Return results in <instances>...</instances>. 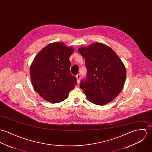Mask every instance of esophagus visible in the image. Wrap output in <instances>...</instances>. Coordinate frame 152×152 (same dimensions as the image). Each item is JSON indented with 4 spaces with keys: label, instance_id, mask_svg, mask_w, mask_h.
Segmentation results:
<instances>
[{
    "label": "esophagus",
    "instance_id": "obj_1",
    "mask_svg": "<svg viewBox=\"0 0 152 152\" xmlns=\"http://www.w3.org/2000/svg\"><path fill=\"white\" fill-rule=\"evenodd\" d=\"M76 79H77V83H79V82H80V74H77L76 76Z\"/></svg>",
    "mask_w": 152,
    "mask_h": 152
}]
</instances>
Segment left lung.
Segmentation results:
<instances>
[{
	"mask_svg": "<svg viewBox=\"0 0 152 152\" xmlns=\"http://www.w3.org/2000/svg\"><path fill=\"white\" fill-rule=\"evenodd\" d=\"M85 59L86 78L80 82L88 100L103 105L113 101L122 91L126 79L125 67L108 46L96 42L78 48Z\"/></svg>",
	"mask_w": 152,
	"mask_h": 152,
	"instance_id": "left-lung-1",
	"label": "left lung"
}]
</instances>
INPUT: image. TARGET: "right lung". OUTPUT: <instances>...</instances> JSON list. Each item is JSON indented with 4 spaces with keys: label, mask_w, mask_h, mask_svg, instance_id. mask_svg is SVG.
Here are the masks:
<instances>
[{
    "label": "right lung",
    "mask_w": 152,
    "mask_h": 152,
    "mask_svg": "<svg viewBox=\"0 0 152 152\" xmlns=\"http://www.w3.org/2000/svg\"><path fill=\"white\" fill-rule=\"evenodd\" d=\"M74 52L60 42L48 44L39 52L30 69L35 91L46 101L58 103L67 99L77 83L70 73L69 57Z\"/></svg>",
    "instance_id": "obj_1"
}]
</instances>
